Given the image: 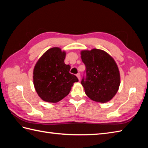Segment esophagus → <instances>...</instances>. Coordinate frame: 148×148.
<instances>
[{"label": "esophagus", "mask_w": 148, "mask_h": 148, "mask_svg": "<svg viewBox=\"0 0 148 148\" xmlns=\"http://www.w3.org/2000/svg\"><path fill=\"white\" fill-rule=\"evenodd\" d=\"M76 76L77 77L78 79H79V80L80 81V79H81V74H80V73H77V74H76Z\"/></svg>", "instance_id": "obj_1"}]
</instances>
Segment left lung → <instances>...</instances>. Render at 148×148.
<instances>
[{"mask_svg":"<svg viewBox=\"0 0 148 148\" xmlns=\"http://www.w3.org/2000/svg\"><path fill=\"white\" fill-rule=\"evenodd\" d=\"M81 59L86 69L81 83L86 95L95 102L109 101L120 84L116 62L106 52L98 49L81 51Z\"/></svg>","mask_w":148,"mask_h":148,"instance_id":"1","label":"left lung"}]
</instances>
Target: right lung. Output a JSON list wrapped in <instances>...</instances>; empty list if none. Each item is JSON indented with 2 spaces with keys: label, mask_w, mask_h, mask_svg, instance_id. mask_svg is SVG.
Returning <instances> with one entry per match:
<instances>
[{
  "label": "right lung",
  "mask_w": 148,
  "mask_h": 148,
  "mask_svg": "<svg viewBox=\"0 0 148 148\" xmlns=\"http://www.w3.org/2000/svg\"><path fill=\"white\" fill-rule=\"evenodd\" d=\"M65 53L58 48L48 49L34 67V84L39 96L48 102H57L70 92L77 77L64 63Z\"/></svg>",
  "instance_id": "add662e5"
}]
</instances>
